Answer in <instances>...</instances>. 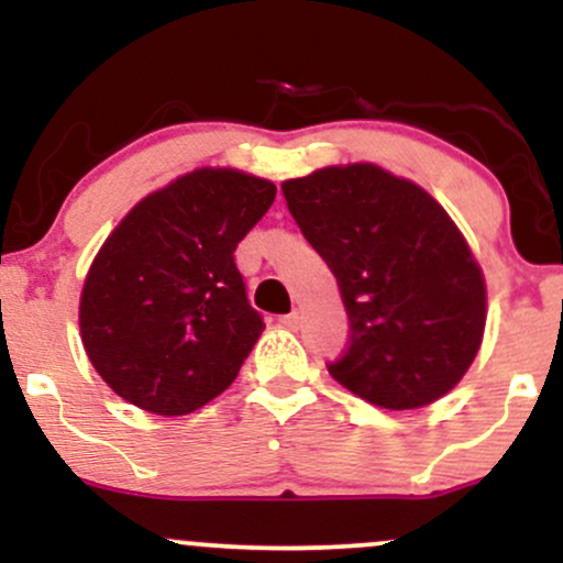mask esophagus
Masks as SVG:
<instances>
[{"mask_svg": "<svg viewBox=\"0 0 563 563\" xmlns=\"http://www.w3.org/2000/svg\"><path fill=\"white\" fill-rule=\"evenodd\" d=\"M280 322L288 328V331H299V325H301V312H296V309H294V312H290V314H283Z\"/></svg>", "mask_w": 563, "mask_h": 563, "instance_id": "34e87169", "label": "esophagus"}]
</instances>
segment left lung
<instances>
[{
	"mask_svg": "<svg viewBox=\"0 0 563 563\" xmlns=\"http://www.w3.org/2000/svg\"><path fill=\"white\" fill-rule=\"evenodd\" d=\"M283 196L349 314V344L328 373L386 410L455 389L482 346L487 288L448 211L376 164L286 179Z\"/></svg>",
	"mask_w": 563,
	"mask_h": 563,
	"instance_id": "obj_1",
	"label": "left lung"
}]
</instances>
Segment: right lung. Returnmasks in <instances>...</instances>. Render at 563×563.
Returning <instances> with one entry per match:
<instances>
[{"mask_svg": "<svg viewBox=\"0 0 563 563\" xmlns=\"http://www.w3.org/2000/svg\"><path fill=\"white\" fill-rule=\"evenodd\" d=\"M277 187L196 169L142 198L97 251L79 325L89 363L126 402L187 416L235 380L264 331L235 249Z\"/></svg>", "mask_w": 563, "mask_h": 563, "instance_id": "right-lung-1", "label": "right lung"}]
</instances>
